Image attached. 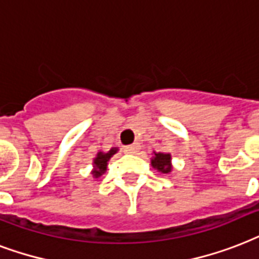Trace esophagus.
I'll return each mask as SVG.
<instances>
[{
  "label": "esophagus",
  "instance_id": "1",
  "mask_svg": "<svg viewBox=\"0 0 259 259\" xmlns=\"http://www.w3.org/2000/svg\"><path fill=\"white\" fill-rule=\"evenodd\" d=\"M125 154H136L139 151V144H131V146H125L123 148Z\"/></svg>",
  "mask_w": 259,
  "mask_h": 259
}]
</instances>
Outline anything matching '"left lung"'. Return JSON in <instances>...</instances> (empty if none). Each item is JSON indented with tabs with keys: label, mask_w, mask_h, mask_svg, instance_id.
Here are the masks:
<instances>
[{
	"label": "left lung",
	"mask_w": 259,
	"mask_h": 259,
	"mask_svg": "<svg viewBox=\"0 0 259 259\" xmlns=\"http://www.w3.org/2000/svg\"><path fill=\"white\" fill-rule=\"evenodd\" d=\"M151 166L159 173L169 174L173 171V163H171V154L169 152H157L154 151L151 158Z\"/></svg>",
	"instance_id": "obj_1"
}]
</instances>
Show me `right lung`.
<instances>
[{
	"label": "right lung",
	"mask_w": 259,
	"mask_h": 259,
	"mask_svg": "<svg viewBox=\"0 0 259 259\" xmlns=\"http://www.w3.org/2000/svg\"><path fill=\"white\" fill-rule=\"evenodd\" d=\"M117 151H119V148L112 147L109 151H101L100 150L97 152V155L93 158V170H92V174H93L94 178L101 177L102 174L107 171L108 162Z\"/></svg>",
	"instance_id": "obj_1"
}]
</instances>
